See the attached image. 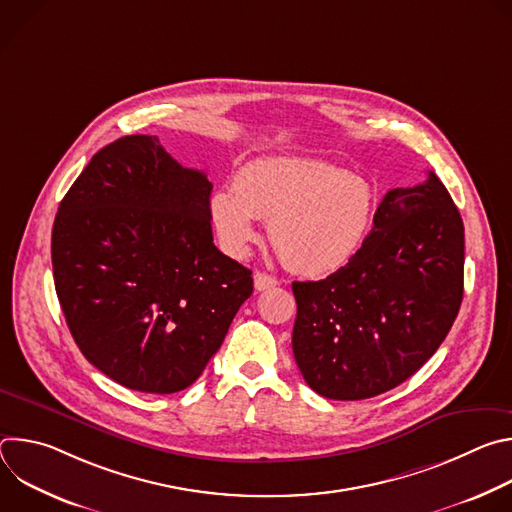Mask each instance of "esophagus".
Instances as JSON below:
<instances>
[{
    "instance_id": "obj_1",
    "label": "esophagus",
    "mask_w": 512,
    "mask_h": 512,
    "mask_svg": "<svg viewBox=\"0 0 512 512\" xmlns=\"http://www.w3.org/2000/svg\"><path fill=\"white\" fill-rule=\"evenodd\" d=\"M255 289L257 291H265V289H271L275 287L279 281L273 277V275H267V273H255Z\"/></svg>"
}]
</instances>
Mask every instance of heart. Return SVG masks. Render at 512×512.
Listing matches in <instances>:
<instances>
[{"instance_id":"1","label":"heart","mask_w":512,"mask_h":512,"mask_svg":"<svg viewBox=\"0 0 512 512\" xmlns=\"http://www.w3.org/2000/svg\"><path fill=\"white\" fill-rule=\"evenodd\" d=\"M210 214L229 255H249L261 218L291 271L326 277L346 267L367 241L375 192L367 180L326 162L257 160L235 174L233 190L212 194Z\"/></svg>"}]
</instances>
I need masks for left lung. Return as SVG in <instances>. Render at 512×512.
<instances>
[{
  "mask_svg": "<svg viewBox=\"0 0 512 512\" xmlns=\"http://www.w3.org/2000/svg\"><path fill=\"white\" fill-rule=\"evenodd\" d=\"M294 356L322 397L358 401L417 373L448 336L464 296V223L433 172L381 200L354 259L294 281Z\"/></svg>",
  "mask_w": 512,
  "mask_h": 512,
  "instance_id": "left-lung-1",
  "label": "left lung"
}]
</instances>
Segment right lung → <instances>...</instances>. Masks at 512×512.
Wrapping results in <instances>:
<instances>
[{"label":"right lung","instance_id":"obj_1","mask_svg":"<svg viewBox=\"0 0 512 512\" xmlns=\"http://www.w3.org/2000/svg\"><path fill=\"white\" fill-rule=\"evenodd\" d=\"M210 192L156 135H125L58 206L52 269L68 330L127 389L190 387L253 294L251 269L212 243Z\"/></svg>","mask_w":512,"mask_h":512}]
</instances>
